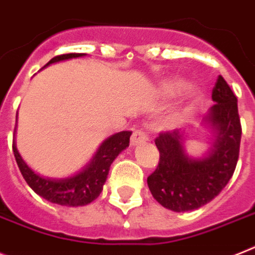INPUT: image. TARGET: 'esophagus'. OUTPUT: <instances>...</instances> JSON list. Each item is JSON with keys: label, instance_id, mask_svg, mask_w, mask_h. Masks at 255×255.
Listing matches in <instances>:
<instances>
[{"label": "esophagus", "instance_id": "obj_1", "mask_svg": "<svg viewBox=\"0 0 255 255\" xmlns=\"http://www.w3.org/2000/svg\"><path fill=\"white\" fill-rule=\"evenodd\" d=\"M148 139V136L147 134L143 130H134L131 134V139H130V144L131 146H136L138 143H142V142H146Z\"/></svg>", "mask_w": 255, "mask_h": 255}]
</instances>
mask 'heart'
Here are the masks:
<instances>
[{
    "label": "heart",
    "mask_w": 255,
    "mask_h": 255,
    "mask_svg": "<svg viewBox=\"0 0 255 255\" xmlns=\"http://www.w3.org/2000/svg\"><path fill=\"white\" fill-rule=\"evenodd\" d=\"M185 87V82L181 81V79H173V81L165 82L161 87L163 92L168 96H173V95H177L178 92Z\"/></svg>",
    "instance_id": "obj_1"
}]
</instances>
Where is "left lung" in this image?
<instances>
[{"mask_svg":"<svg viewBox=\"0 0 255 255\" xmlns=\"http://www.w3.org/2000/svg\"><path fill=\"white\" fill-rule=\"evenodd\" d=\"M212 100L215 104L205 121L211 128L214 143L206 156L186 155L180 130L160 132L155 139L160 159L147 184L153 198L174 212L193 211L211 202L236 169L243 130L237 98L222 75L212 88Z\"/></svg>","mask_w":255,"mask_h":255,"instance_id":"8db88e82","label":"left lung"}]
</instances>
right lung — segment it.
Returning a JSON list of instances; mask_svg holds the SVG:
<instances>
[{
	"label": "right lung",
	"instance_id": "obj_1",
	"mask_svg": "<svg viewBox=\"0 0 255 255\" xmlns=\"http://www.w3.org/2000/svg\"><path fill=\"white\" fill-rule=\"evenodd\" d=\"M83 56H86V53L61 54L52 58L44 67L49 66L50 64L60 62V61L71 60V58ZM130 135H131V131H120L115 135L109 136L108 139H105L102 143V146L99 147V150L96 151L91 161L81 172L66 178L44 177L36 172H33L16 150L15 131H14V139H12V151H14V156H15L16 164L23 178L37 195L56 205L79 207V206L91 203L100 195L103 186L107 181L111 164L119 156L121 151L129 147Z\"/></svg>",
	"mask_w": 255,
	"mask_h": 255
}]
</instances>
